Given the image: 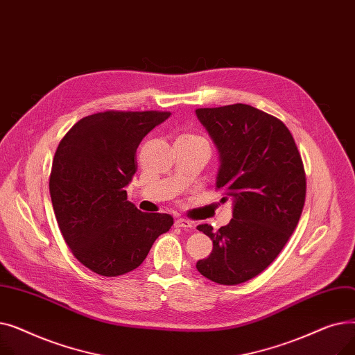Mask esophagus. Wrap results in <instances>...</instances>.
Returning a JSON list of instances; mask_svg holds the SVG:
<instances>
[{
	"label": "esophagus",
	"instance_id": "1",
	"mask_svg": "<svg viewBox=\"0 0 355 355\" xmlns=\"http://www.w3.org/2000/svg\"><path fill=\"white\" fill-rule=\"evenodd\" d=\"M175 227H181V229H193L194 223L187 220V218H177L175 220Z\"/></svg>",
	"mask_w": 355,
	"mask_h": 355
}]
</instances>
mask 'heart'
Returning a JSON list of instances; mask_svg holds the SVG:
<instances>
[{
	"instance_id": "obj_1",
	"label": "heart",
	"mask_w": 355,
	"mask_h": 355,
	"mask_svg": "<svg viewBox=\"0 0 355 355\" xmlns=\"http://www.w3.org/2000/svg\"><path fill=\"white\" fill-rule=\"evenodd\" d=\"M184 137H190V138H198V137H193V135H184Z\"/></svg>"
}]
</instances>
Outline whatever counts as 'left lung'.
<instances>
[{
	"mask_svg": "<svg viewBox=\"0 0 355 355\" xmlns=\"http://www.w3.org/2000/svg\"><path fill=\"white\" fill-rule=\"evenodd\" d=\"M220 154L216 187L233 200V218L213 232L209 257L196 268L220 285H239L262 273L281 253L300 221L306 194L304 162L286 125L250 105L196 109Z\"/></svg>",
	"mask_w": 355,
	"mask_h": 355,
	"instance_id": "8db88e82",
	"label": "left lung"
}]
</instances>
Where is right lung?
I'll list each match as a JSON object with an SVG mask.
<instances>
[{
	"mask_svg": "<svg viewBox=\"0 0 355 355\" xmlns=\"http://www.w3.org/2000/svg\"><path fill=\"white\" fill-rule=\"evenodd\" d=\"M170 112L106 110L74 123L60 141L49 180L64 241L82 265L102 276L137 269L154 241L174 225L126 200L137 173V148Z\"/></svg>",
	"mask_w": 355,
	"mask_h": 355,
	"instance_id": "1",
	"label": "right lung"
}]
</instances>
